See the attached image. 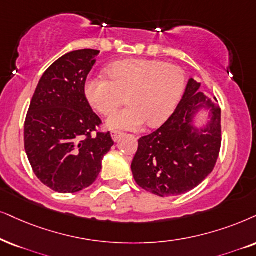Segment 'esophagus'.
I'll return each instance as SVG.
<instances>
[{
	"mask_svg": "<svg viewBox=\"0 0 256 256\" xmlns=\"http://www.w3.org/2000/svg\"><path fill=\"white\" fill-rule=\"evenodd\" d=\"M120 134H122V132H119V131H112V132H111L112 139H113V140H114V142L118 140L119 137H120Z\"/></svg>",
	"mask_w": 256,
	"mask_h": 256,
	"instance_id": "1",
	"label": "esophagus"
}]
</instances>
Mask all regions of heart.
Segmentation results:
<instances>
[{
    "label": "heart",
    "mask_w": 256,
    "mask_h": 256,
    "mask_svg": "<svg viewBox=\"0 0 256 256\" xmlns=\"http://www.w3.org/2000/svg\"><path fill=\"white\" fill-rule=\"evenodd\" d=\"M108 78L90 76L85 96L100 114H111L128 102V106L116 112L106 124L116 130H139L144 122L157 126L170 117L184 88L186 73L178 66L164 61L128 59L112 64Z\"/></svg>",
    "instance_id": "heart-1"
}]
</instances>
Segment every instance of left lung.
Masks as SVG:
<instances>
[{
  "label": "left lung",
  "instance_id": "obj_1",
  "mask_svg": "<svg viewBox=\"0 0 256 256\" xmlns=\"http://www.w3.org/2000/svg\"><path fill=\"white\" fill-rule=\"evenodd\" d=\"M200 84L189 79L183 98L170 118L152 134L139 138L131 164L140 188L160 197L186 194L214 170L221 148V108L218 99L200 92ZM209 109L204 128L192 125L196 113Z\"/></svg>",
  "mask_w": 256,
  "mask_h": 256
}]
</instances>
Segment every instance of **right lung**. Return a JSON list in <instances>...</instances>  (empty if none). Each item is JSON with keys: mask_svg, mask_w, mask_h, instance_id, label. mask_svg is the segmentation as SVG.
Masks as SVG:
<instances>
[{"mask_svg": "<svg viewBox=\"0 0 256 256\" xmlns=\"http://www.w3.org/2000/svg\"><path fill=\"white\" fill-rule=\"evenodd\" d=\"M99 50L64 54L38 84L24 122V150L44 186L61 194L78 192L94 183L102 158L114 142L85 96L87 76Z\"/></svg>", "mask_w": 256, "mask_h": 256, "instance_id": "add662e5", "label": "right lung"}]
</instances>
